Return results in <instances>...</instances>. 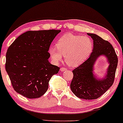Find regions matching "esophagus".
Returning a JSON list of instances; mask_svg holds the SVG:
<instances>
[{"instance_id": "esophagus-1", "label": "esophagus", "mask_w": 123, "mask_h": 123, "mask_svg": "<svg viewBox=\"0 0 123 123\" xmlns=\"http://www.w3.org/2000/svg\"><path fill=\"white\" fill-rule=\"evenodd\" d=\"M67 70V69L66 68H60V71H61V72L66 71Z\"/></svg>"}]
</instances>
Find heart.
Here are the masks:
<instances>
[{
    "instance_id": "b5f03b06",
    "label": "heart",
    "mask_w": 123,
    "mask_h": 123,
    "mask_svg": "<svg viewBox=\"0 0 123 123\" xmlns=\"http://www.w3.org/2000/svg\"><path fill=\"white\" fill-rule=\"evenodd\" d=\"M56 48L51 46L48 52L50 58L58 63L65 55L69 65L77 67L84 62L91 53L93 43L87 36L67 34L61 37L56 43Z\"/></svg>"
}]
</instances>
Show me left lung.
<instances>
[{
    "mask_svg": "<svg viewBox=\"0 0 123 123\" xmlns=\"http://www.w3.org/2000/svg\"><path fill=\"white\" fill-rule=\"evenodd\" d=\"M87 35L93 39V50L88 59L72 71L73 78L70 88L78 98L93 100L100 97L112 85L118 59L110 43L94 33ZM102 55L107 58L109 65L105 77L99 79L93 74L94 65L97 58Z\"/></svg>",
    "mask_w": 123,
    "mask_h": 123,
    "instance_id": "obj_1",
    "label": "left lung"
}]
</instances>
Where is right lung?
<instances>
[{"mask_svg":"<svg viewBox=\"0 0 123 123\" xmlns=\"http://www.w3.org/2000/svg\"><path fill=\"white\" fill-rule=\"evenodd\" d=\"M60 30L28 31L18 36L8 49L6 70L14 90L28 98L42 96L59 67L49 62L50 45Z\"/></svg>","mask_w":123,"mask_h":123,"instance_id":"add662e5","label":"right lung"}]
</instances>
